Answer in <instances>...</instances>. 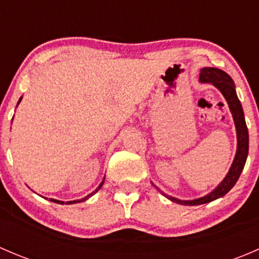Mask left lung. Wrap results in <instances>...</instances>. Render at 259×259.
Masks as SVG:
<instances>
[{"mask_svg": "<svg viewBox=\"0 0 259 259\" xmlns=\"http://www.w3.org/2000/svg\"><path fill=\"white\" fill-rule=\"evenodd\" d=\"M199 81L202 83H211L214 88H217L221 91L222 95L226 99L227 104L229 106V110L232 113V116H233L234 126H236L237 151L236 155H234L233 163H232L227 176L224 177V179L210 193H208L204 197H200L192 200H182L178 199V198L171 197V195L165 194L163 190H160L156 185L153 184L164 197L168 198L171 202L183 205L205 204V203L213 202V200L226 195L234 187L239 176H241L243 168L245 165V160H247L248 145H249V137H248V129L247 124H245L244 113H243L241 101H239L238 96H237L236 85H234V81L232 80V77L227 72H224L223 70L217 69V67H203L200 70Z\"/></svg>", "mask_w": 259, "mask_h": 259, "instance_id": "1", "label": "left lung"}]
</instances>
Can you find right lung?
I'll return each mask as SVG.
<instances>
[{"instance_id": "right-lung-1", "label": "right lung", "mask_w": 259, "mask_h": 259, "mask_svg": "<svg viewBox=\"0 0 259 259\" xmlns=\"http://www.w3.org/2000/svg\"><path fill=\"white\" fill-rule=\"evenodd\" d=\"M21 100H22V96H21V98H20V100H18L17 105H18V104L21 103ZM104 180H105V177H104L103 182H101L100 184H99V187L96 188V189L94 190L93 193H90V194H89V195H86L85 198H82V199H77V200H70V202H66V203H65V202H62V200H57V199H50V200H51V202H54V203H57V204H75V203H81V202H85V200H88L89 198H90V197H93V195L95 194L96 192H99V189H100V188L103 187V184H104Z\"/></svg>"}]
</instances>
